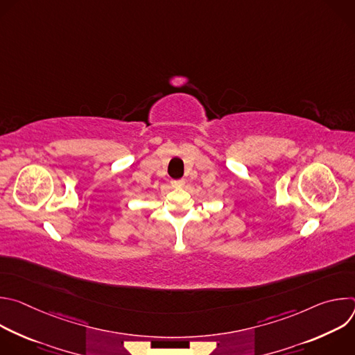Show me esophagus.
Listing matches in <instances>:
<instances>
[{
	"mask_svg": "<svg viewBox=\"0 0 355 355\" xmlns=\"http://www.w3.org/2000/svg\"><path fill=\"white\" fill-rule=\"evenodd\" d=\"M185 184V180H173L171 181V185L174 187V188H180V187H182Z\"/></svg>",
	"mask_w": 355,
	"mask_h": 355,
	"instance_id": "34e87169",
	"label": "esophagus"
}]
</instances>
